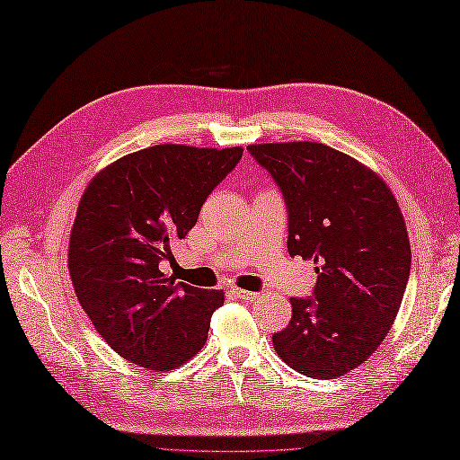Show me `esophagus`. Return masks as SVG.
<instances>
[{
    "label": "esophagus",
    "instance_id": "1",
    "mask_svg": "<svg viewBox=\"0 0 460 460\" xmlns=\"http://www.w3.org/2000/svg\"><path fill=\"white\" fill-rule=\"evenodd\" d=\"M232 295L242 298V300H257V298H260V295H257V293H252V290H243V288H238V287L232 288Z\"/></svg>",
    "mask_w": 460,
    "mask_h": 460
}]
</instances>
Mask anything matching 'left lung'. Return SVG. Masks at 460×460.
I'll return each mask as SVG.
<instances>
[{
  "label": "left lung",
  "instance_id": "obj_1",
  "mask_svg": "<svg viewBox=\"0 0 460 460\" xmlns=\"http://www.w3.org/2000/svg\"><path fill=\"white\" fill-rule=\"evenodd\" d=\"M281 187L288 253L316 263L314 298H290L277 355L312 378L365 363L386 338L404 298L411 250L396 197L371 167L320 142L250 144Z\"/></svg>",
  "mask_w": 460,
  "mask_h": 460
}]
</instances>
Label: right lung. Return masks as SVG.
I'll use <instances>...</instances> for the list:
<instances>
[{
	"label": "right lung",
	"instance_id": "add662e5",
	"mask_svg": "<svg viewBox=\"0 0 460 460\" xmlns=\"http://www.w3.org/2000/svg\"><path fill=\"white\" fill-rule=\"evenodd\" d=\"M243 148L158 144L93 175L70 232V279L113 351L146 371H173L207 341L224 290L175 285L160 269Z\"/></svg>",
	"mask_w": 460,
	"mask_h": 460
}]
</instances>
